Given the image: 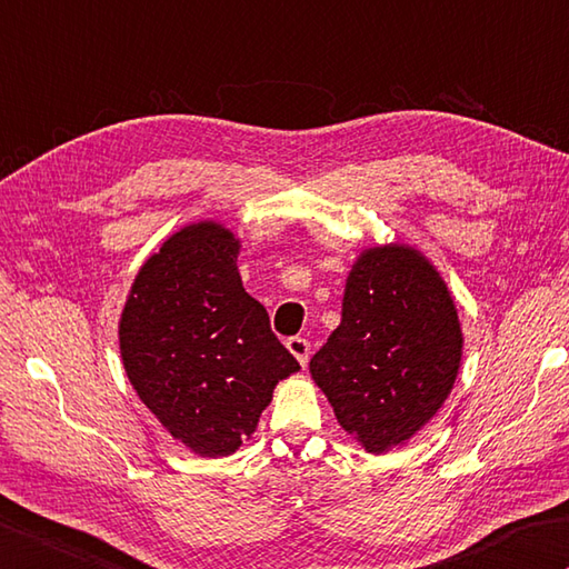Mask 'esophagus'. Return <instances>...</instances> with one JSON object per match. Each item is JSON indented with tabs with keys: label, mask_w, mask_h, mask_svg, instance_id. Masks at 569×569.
I'll use <instances>...</instances> for the list:
<instances>
[{
	"label": "esophagus",
	"mask_w": 569,
	"mask_h": 569,
	"mask_svg": "<svg viewBox=\"0 0 569 569\" xmlns=\"http://www.w3.org/2000/svg\"><path fill=\"white\" fill-rule=\"evenodd\" d=\"M286 348L291 350L293 358L300 362V367L308 365V358H310V342L306 338H291L286 342Z\"/></svg>",
	"instance_id": "esophagus-1"
}]
</instances>
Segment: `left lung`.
<instances>
[{
    "instance_id": "left-lung-1",
    "label": "left lung",
    "mask_w": 569,
    "mask_h": 569,
    "mask_svg": "<svg viewBox=\"0 0 569 569\" xmlns=\"http://www.w3.org/2000/svg\"><path fill=\"white\" fill-rule=\"evenodd\" d=\"M461 350V322L439 271L407 243H385L352 263L342 320L310 360V377L340 427L385 453L447 402Z\"/></svg>"
}]
</instances>
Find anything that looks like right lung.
<instances>
[{
    "instance_id": "right-lung-1",
    "label": "right lung",
    "mask_w": 569,
    "mask_h": 569,
    "mask_svg": "<svg viewBox=\"0 0 569 569\" xmlns=\"http://www.w3.org/2000/svg\"><path fill=\"white\" fill-rule=\"evenodd\" d=\"M241 241L217 221L172 233L142 263L120 316V358L142 405L199 456H229L300 370L243 291Z\"/></svg>"
}]
</instances>
